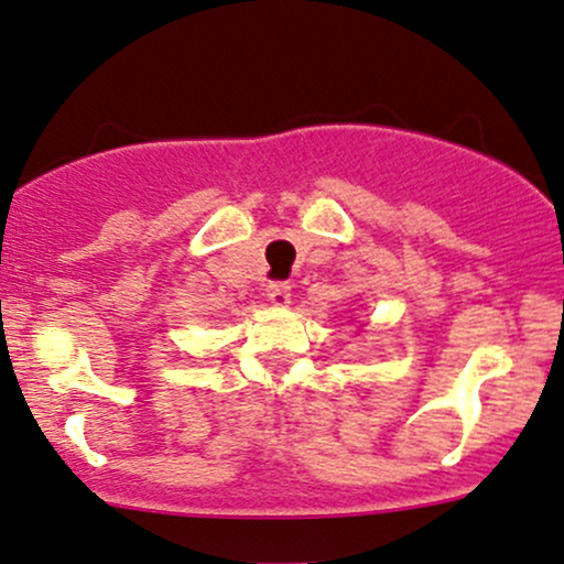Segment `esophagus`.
Instances as JSON below:
<instances>
[{
    "label": "esophagus",
    "instance_id": "1",
    "mask_svg": "<svg viewBox=\"0 0 564 564\" xmlns=\"http://www.w3.org/2000/svg\"><path fill=\"white\" fill-rule=\"evenodd\" d=\"M268 300L278 304V307H283V304H289L291 300V286L283 281H270L268 283Z\"/></svg>",
    "mask_w": 564,
    "mask_h": 564
}]
</instances>
